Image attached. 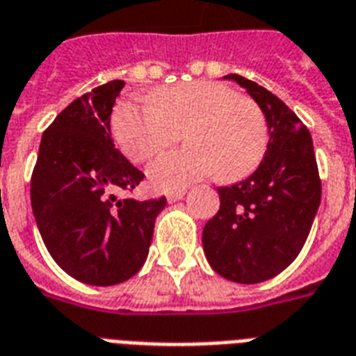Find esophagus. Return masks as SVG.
I'll return each instance as SVG.
<instances>
[{"label":"esophagus","mask_w":356,"mask_h":356,"mask_svg":"<svg viewBox=\"0 0 356 356\" xmlns=\"http://www.w3.org/2000/svg\"><path fill=\"white\" fill-rule=\"evenodd\" d=\"M184 195H186V189H180V191H172V193H169V195H167V200L172 204V202L181 200V198H184Z\"/></svg>","instance_id":"esophagus-1"}]
</instances>
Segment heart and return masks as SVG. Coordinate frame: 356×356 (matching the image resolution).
<instances>
[{"instance_id":"obj_1","label":"heart","mask_w":356,"mask_h":356,"mask_svg":"<svg viewBox=\"0 0 356 356\" xmlns=\"http://www.w3.org/2000/svg\"><path fill=\"white\" fill-rule=\"evenodd\" d=\"M184 132L186 149L150 165L149 178L161 191L217 175L224 184L244 180L268 149V121L254 99L215 81L158 88L147 101H124L113 113V136L136 163L152 160Z\"/></svg>"}]
</instances>
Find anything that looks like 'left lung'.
I'll list each match as a JSON object with an SVG mask.
<instances>
[{"mask_svg":"<svg viewBox=\"0 0 356 356\" xmlns=\"http://www.w3.org/2000/svg\"><path fill=\"white\" fill-rule=\"evenodd\" d=\"M235 81L263 108L268 149L254 175L218 187L220 207L207 220L202 244L211 268L235 283L281 274L303 248L322 198L311 132L280 97L241 75Z\"/></svg>","mask_w":356,"mask_h":356,"instance_id":"8db88e82","label":"left lung"}]
</instances>
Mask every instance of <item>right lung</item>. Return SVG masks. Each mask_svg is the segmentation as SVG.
Masks as SVG:
<instances>
[{
	"label": "right lung",
	"mask_w": 356,
	"mask_h": 356,
	"mask_svg": "<svg viewBox=\"0 0 356 356\" xmlns=\"http://www.w3.org/2000/svg\"><path fill=\"white\" fill-rule=\"evenodd\" d=\"M124 81L93 88L45 129L31 176L36 226L55 263L86 285L110 286L143 266L167 198H118L145 175L115 147L110 115Z\"/></svg>",
	"instance_id": "obj_1"
}]
</instances>
